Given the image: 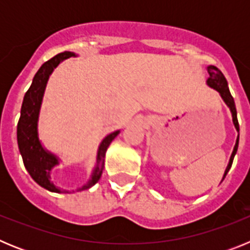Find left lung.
I'll use <instances>...</instances> for the list:
<instances>
[{
	"instance_id": "obj_1",
	"label": "left lung",
	"mask_w": 250,
	"mask_h": 250,
	"mask_svg": "<svg viewBox=\"0 0 250 250\" xmlns=\"http://www.w3.org/2000/svg\"><path fill=\"white\" fill-rule=\"evenodd\" d=\"M208 74H209V79H208L207 83L210 87L215 89L216 91L219 92L222 99L224 100V103L229 106V109L231 111V116H233V123H234V126L237 129V131L239 132V123H238V118H237V109H235V103H234V99L231 96L230 91H229V87H228V83H227V79L224 77L223 72L220 71L219 68L215 67V66L210 65L208 66ZM238 144H239V135H238L237 139V143H235V146H234L233 152H231V156H230V160H229V164L225 169V173L223 179L225 178V175L228 174L229 169L231 167V164H233V160H234V156L237 154V150H238Z\"/></svg>"
}]
</instances>
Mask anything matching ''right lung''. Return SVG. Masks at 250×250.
Here are the masks:
<instances>
[{
    "mask_svg": "<svg viewBox=\"0 0 250 250\" xmlns=\"http://www.w3.org/2000/svg\"><path fill=\"white\" fill-rule=\"evenodd\" d=\"M75 56L74 52L65 51L61 54L56 55L48 61H46L39 71L35 75L30 89L25 94L23 103L21 107V116H20L19 124H17V144H19L20 152L22 155V160L25 167L27 169L28 174L35 182L42 188L47 189L54 193H60V189H57L54 183L50 182L51 170L55 165L59 164V159L51 152L46 151L42 147L39 140V134H37V121H39V112L42 103L43 92H45L46 83H47L48 77L54 68L59 65L62 60L68 57ZM120 131H114L110 135L106 136L100 144L98 151V159H96V167L92 173L91 179L89 183L83 187H81L77 191L85 190L89 188L94 187L96 183L100 180L101 174H103L104 163H105V152Z\"/></svg>",
    "mask_w": 250,
    "mask_h": 250,
    "instance_id": "right-lung-1",
    "label": "right lung"
}]
</instances>
